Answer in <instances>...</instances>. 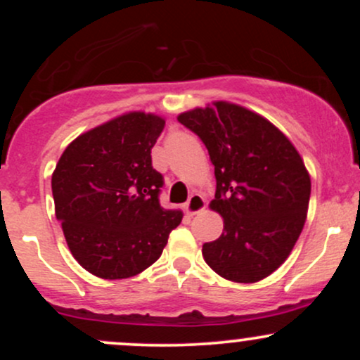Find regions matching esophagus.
Instances as JSON below:
<instances>
[{
	"instance_id": "1",
	"label": "esophagus",
	"mask_w": 360,
	"mask_h": 360,
	"mask_svg": "<svg viewBox=\"0 0 360 360\" xmlns=\"http://www.w3.org/2000/svg\"><path fill=\"white\" fill-rule=\"evenodd\" d=\"M205 206H206V203H205L203 196H201V194H198V193H194V194H191V196H189V200L186 201L184 210H186V213H188V214H196V213L203 212Z\"/></svg>"
}]
</instances>
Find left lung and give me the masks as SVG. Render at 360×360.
<instances>
[{"label": "left lung", "mask_w": 360, "mask_h": 360, "mask_svg": "<svg viewBox=\"0 0 360 360\" xmlns=\"http://www.w3.org/2000/svg\"><path fill=\"white\" fill-rule=\"evenodd\" d=\"M208 148L217 193L212 208L223 233L203 243V257L221 278L255 283L292 250L307 220L311 183L292 143L257 113L218 101L177 117Z\"/></svg>", "instance_id": "obj_1"}]
</instances>
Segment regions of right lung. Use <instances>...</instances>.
I'll list each match as a JSON object with an SVG mask.
<instances>
[{
    "label": "right lung",
    "mask_w": 360,
    "mask_h": 360,
    "mask_svg": "<svg viewBox=\"0 0 360 360\" xmlns=\"http://www.w3.org/2000/svg\"><path fill=\"white\" fill-rule=\"evenodd\" d=\"M166 122L128 113L69 143L52 174L56 217L74 259L103 279L155 262L183 213L160 206L164 177L150 150Z\"/></svg>",
    "instance_id": "obj_1"
}]
</instances>
